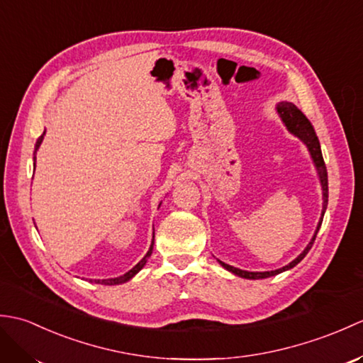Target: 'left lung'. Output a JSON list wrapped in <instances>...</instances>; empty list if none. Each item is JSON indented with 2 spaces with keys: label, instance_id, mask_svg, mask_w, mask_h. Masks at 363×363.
<instances>
[{
  "label": "left lung",
  "instance_id": "1",
  "mask_svg": "<svg viewBox=\"0 0 363 363\" xmlns=\"http://www.w3.org/2000/svg\"><path fill=\"white\" fill-rule=\"evenodd\" d=\"M277 112H279L282 121L285 123V126L289 128L290 133H293L295 135H298L301 140H303L307 148H309L311 154H312V159L315 162V165H317V169H318V174H320V181H321V186H323V213L325 215V211H326V206H328V172H326V165H325V160H323V154H321V148H320V142L317 135H315V130L311 125V121L306 118V115L301 112L296 106H293L291 103H281L279 106H277ZM323 223V218L320 220L318 223V228H317V233H315L312 242L307 245V248L299 254V256L290 262L289 265H285L279 269H274V272H264V273H252V272H243V269H238V268H234L230 267L228 264H225V262H220V264L225 267L228 272L234 273L237 276H242V277H246V279H264V277H269V276H274V274H279L282 272H285V269L289 268H293L296 264H299L301 260H303L306 257V254L309 252V250L312 248V245L315 242V237H317L318 234V229L321 226Z\"/></svg>",
  "mask_w": 363,
  "mask_h": 363
}]
</instances>
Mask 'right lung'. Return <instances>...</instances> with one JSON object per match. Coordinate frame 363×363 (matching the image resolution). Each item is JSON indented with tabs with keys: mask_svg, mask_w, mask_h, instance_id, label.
I'll return each mask as SVG.
<instances>
[{
	"mask_svg": "<svg viewBox=\"0 0 363 363\" xmlns=\"http://www.w3.org/2000/svg\"><path fill=\"white\" fill-rule=\"evenodd\" d=\"M45 134V133H43ZM42 138H43V135H40L38 137V140H37V143H35V151L38 150V146H40V143H42ZM35 151H34V165H35ZM151 252H152V243H151V248H150V251L146 252V256L138 262V264L133 268V269H129V272L126 273V274H123V276H120V277H113V279H95V284H104V285H117V284H123V282H126V281H129L130 277H133L134 274H137L138 272H140V269L143 268V265L146 264V259H148L150 256H151Z\"/></svg>",
	"mask_w": 363,
	"mask_h": 363,
	"instance_id": "right-lung-1",
	"label": "right lung"
}]
</instances>
